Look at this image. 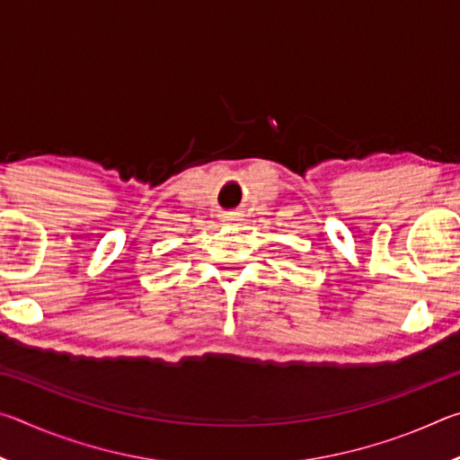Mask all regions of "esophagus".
Instances as JSON below:
<instances>
[{
    "label": "esophagus",
    "instance_id": "obj_1",
    "mask_svg": "<svg viewBox=\"0 0 460 460\" xmlns=\"http://www.w3.org/2000/svg\"><path fill=\"white\" fill-rule=\"evenodd\" d=\"M223 221H227V223H239V221H241V213H235V211L225 213V215H223Z\"/></svg>",
    "mask_w": 460,
    "mask_h": 460
}]
</instances>
